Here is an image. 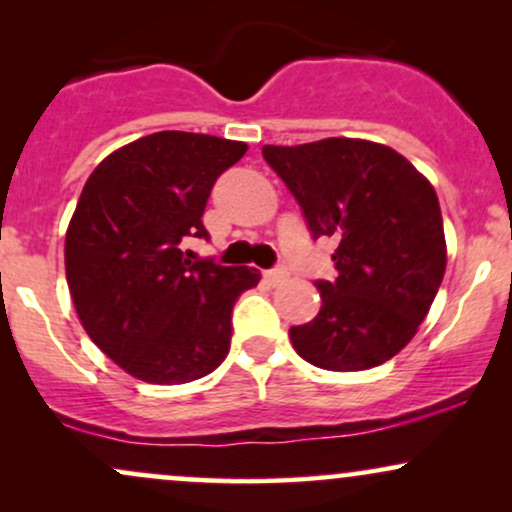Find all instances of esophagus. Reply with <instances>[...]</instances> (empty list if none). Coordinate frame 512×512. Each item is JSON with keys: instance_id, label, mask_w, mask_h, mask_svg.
<instances>
[{"instance_id": "34e87169", "label": "esophagus", "mask_w": 512, "mask_h": 512, "mask_svg": "<svg viewBox=\"0 0 512 512\" xmlns=\"http://www.w3.org/2000/svg\"><path fill=\"white\" fill-rule=\"evenodd\" d=\"M264 279H267L269 284H272V286H279L281 281H286V279H289V269H286L284 264H279V267H274V269H267V272H264Z\"/></svg>"}]
</instances>
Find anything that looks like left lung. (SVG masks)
<instances>
[{"instance_id":"obj_1","label":"left lung","mask_w":512,"mask_h":512,"mask_svg":"<svg viewBox=\"0 0 512 512\" xmlns=\"http://www.w3.org/2000/svg\"><path fill=\"white\" fill-rule=\"evenodd\" d=\"M262 156L296 197L313 240H337V279L315 281L322 308L291 327L293 349L325 370L390 361L419 330L445 274L433 185L395 149L363 139L262 146Z\"/></svg>"}]
</instances>
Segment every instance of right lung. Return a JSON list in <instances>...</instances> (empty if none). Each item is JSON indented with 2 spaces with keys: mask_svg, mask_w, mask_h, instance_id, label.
<instances>
[{
  "mask_svg": "<svg viewBox=\"0 0 512 512\" xmlns=\"http://www.w3.org/2000/svg\"><path fill=\"white\" fill-rule=\"evenodd\" d=\"M248 144L195 132H156L103 158L69 221L64 264L81 325L129 375L154 385L204 378L231 346L250 267L190 260L211 187Z\"/></svg>",
  "mask_w": 512,
  "mask_h": 512,
  "instance_id": "obj_1",
  "label": "right lung"
}]
</instances>
